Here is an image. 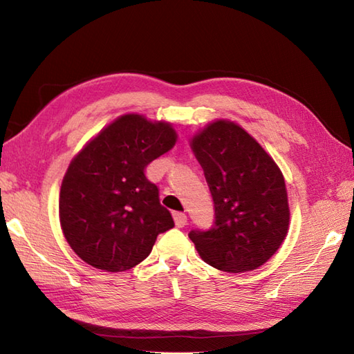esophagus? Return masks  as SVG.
<instances>
[{
  "label": "esophagus",
  "mask_w": 354,
  "mask_h": 354,
  "mask_svg": "<svg viewBox=\"0 0 354 354\" xmlns=\"http://www.w3.org/2000/svg\"><path fill=\"white\" fill-rule=\"evenodd\" d=\"M173 221L178 228H183L187 225V216L184 213H173Z\"/></svg>",
  "instance_id": "esophagus-1"
}]
</instances>
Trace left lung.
<instances>
[{
  "label": "left lung",
  "instance_id": "obj_1",
  "mask_svg": "<svg viewBox=\"0 0 354 354\" xmlns=\"http://www.w3.org/2000/svg\"><path fill=\"white\" fill-rule=\"evenodd\" d=\"M214 202V225L189 237L209 266L225 272L260 268L289 230L288 190L280 167L243 127L207 124L190 141Z\"/></svg>",
  "mask_w": 354,
  "mask_h": 354
}]
</instances>
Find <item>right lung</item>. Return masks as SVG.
<instances>
[{"label": "right lung", "instance_id": "obj_1", "mask_svg": "<svg viewBox=\"0 0 354 354\" xmlns=\"http://www.w3.org/2000/svg\"><path fill=\"white\" fill-rule=\"evenodd\" d=\"M176 138L167 122L124 114L73 158L59 194V221L88 265L108 272L131 269L150 254L158 234L175 227L145 169Z\"/></svg>", "mask_w": 354, "mask_h": 354}]
</instances>
